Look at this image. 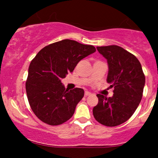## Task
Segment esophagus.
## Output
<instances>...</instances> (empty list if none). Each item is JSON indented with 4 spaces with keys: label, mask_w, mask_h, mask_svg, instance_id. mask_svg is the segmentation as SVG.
<instances>
[{
    "label": "esophagus",
    "mask_w": 158,
    "mask_h": 158,
    "mask_svg": "<svg viewBox=\"0 0 158 158\" xmlns=\"http://www.w3.org/2000/svg\"><path fill=\"white\" fill-rule=\"evenodd\" d=\"M90 94H91V93H90V92H89V91H85V95L86 96V97H87V96H90Z\"/></svg>",
    "instance_id": "esophagus-1"
}]
</instances>
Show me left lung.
Instances as JSON below:
<instances>
[{"label":"left lung","mask_w":158,"mask_h":158,"mask_svg":"<svg viewBox=\"0 0 158 158\" xmlns=\"http://www.w3.org/2000/svg\"><path fill=\"white\" fill-rule=\"evenodd\" d=\"M108 65L107 82L114 88L111 97L97 94L99 102L93 108L96 120L106 126H117L128 120L143 97L145 76L138 59L117 45L97 47Z\"/></svg>","instance_id":"8db88e82"}]
</instances>
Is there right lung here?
<instances>
[{"label": "right lung", "mask_w": 158, "mask_h": 158, "mask_svg": "<svg viewBox=\"0 0 158 158\" xmlns=\"http://www.w3.org/2000/svg\"><path fill=\"white\" fill-rule=\"evenodd\" d=\"M95 51L92 45L64 39L38 52L29 67L26 91L32 111L40 120L58 126L71 118L85 92L82 88L65 89L61 80Z\"/></svg>", "instance_id": "right-lung-1"}]
</instances>
